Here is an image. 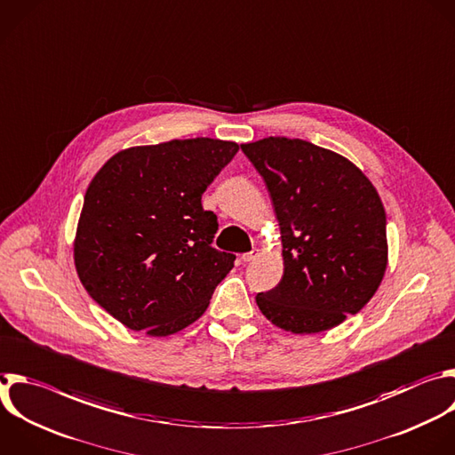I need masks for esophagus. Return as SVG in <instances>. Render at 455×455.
<instances>
[{"label": "esophagus", "mask_w": 455, "mask_h": 455, "mask_svg": "<svg viewBox=\"0 0 455 455\" xmlns=\"http://www.w3.org/2000/svg\"><path fill=\"white\" fill-rule=\"evenodd\" d=\"M257 257H259V250H251V251H248V253H243V255H241L243 262H251V260H255Z\"/></svg>", "instance_id": "esophagus-1"}]
</instances>
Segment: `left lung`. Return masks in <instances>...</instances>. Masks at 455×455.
Listing matches in <instances>:
<instances>
[{"label":"left lung","mask_w":455,"mask_h":455,"mask_svg":"<svg viewBox=\"0 0 455 455\" xmlns=\"http://www.w3.org/2000/svg\"><path fill=\"white\" fill-rule=\"evenodd\" d=\"M266 182L280 228L283 275L255 296L260 313L292 334H318L357 315L387 267L386 211L347 157L304 139L241 144Z\"/></svg>","instance_id":"8db88e82"}]
</instances>
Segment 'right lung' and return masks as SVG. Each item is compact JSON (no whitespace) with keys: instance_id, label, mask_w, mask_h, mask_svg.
Wrapping results in <instances>:
<instances>
[{"instance_id":"right-lung-1","label":"right lung","mask_w":455,"mask_h":455,"mask_svg":"<svg viewBox=\"0 0 455 455\" xmlns=\"http://www.w3.org/2000/svg\"><path fill=\"white\" fill-rule=\"evenodd\" d=\"M239 144L173 139L117 151L91 180L73 257L91 298L119 323L172 336L209 307L234 253L211 246L216 214L202 195Z\"/></svg>"}]
</instances>
